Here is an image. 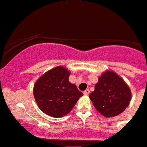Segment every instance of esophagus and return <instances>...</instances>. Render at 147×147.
Listing matches in <instances>:
<instances>
[{
	"label": "esophagus",
	"instance_id": "34e87169",
	"mask_svg": "<svg viewBox=\"0 0 147 147\" xmlns=\"http://www.w3.org/2000/svg\"><path fill=\"white\" fill-rule=\"evenodd\" d=\"M83 94H84V95H89V94H90V90H86L85 91H84V92H83Z\"/></svg>",
	"mask_w": 147,
	"mask_h": 147
}]
</instances>
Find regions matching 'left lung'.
<instances>
[{"mask_svg": "<svg viewBox=\"0 0 147 147\" xmlns=\"http://www.w3.org/2000/svg\"><path fill=\"white\" fill-rule=\"evenodd\" d=\"M90 98L101 115L114 117L123 112L128 106L131 93L121 77L113 71L107 70L98 78Z\"/></svg>", "mask_w": 147, "mask_h": 147, "instance_id": "8db88e82", "label": "left lung"}]
</instances>
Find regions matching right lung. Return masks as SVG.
<instances>
[{
    "mask_svg": "<svg viewBox=\"0 0 147 147\" xmlns=\"http://www.w3.org/2000/svg\"><path fill=\"white\" fill-rule=\"evenodd\" d=\"M70 72L57 67L43 74L34 86L33 95L38 108L54 118L70 112L83 93L68 80Z\"/></svg>",
    "mask_w": 147,
    "mask_h": 147,
    "instance_id": "obj_1",
    "label": "right lung"
}]
</instances>
